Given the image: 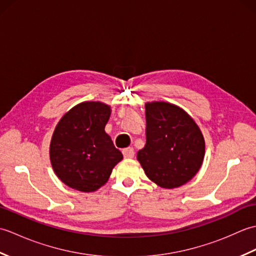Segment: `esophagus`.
<instances>
[{
	"label": "esophagus",
	"mask_w": 256,
	"mask_h": 256,
	"mask_svg": "<svg viewBox=\"0 0 256 256\" xmlns=\"http://www.w3.org/2000/svg\"><path fill=\"white\" fill-rule=\"evenodd\" d=\"M122 153H123V156H124V158H133L134 157V150L132 148H124L123 150H122Z\"/></svg>",
	"instance_id": "obj_1"
}]
</instances>
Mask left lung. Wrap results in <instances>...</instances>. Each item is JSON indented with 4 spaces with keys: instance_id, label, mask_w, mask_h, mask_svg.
<instances>
[{
    "instance_id": "obj_1",
    "label": "left lung",
    "mask_w": 256,
    "mask_h": 256,
    "mask_svg": "<svg viewBox=\"0 0 256 256\" xmlns=\"http://www.w3.org/2000/svg\"><path fill=\"white\" fill-rule=\"evenodd\" d=\"M146 144L138 160L152 182L172 189L188 182L202 165L204 138L189 114L172 103L145 104Z\"/></svg>"
}]
</instances>
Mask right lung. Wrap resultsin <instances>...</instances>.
<instances>
[{
    "instance_id": "right-lung-1",
    "label": "right lung",
    "mask_w": 256,
    "mask_h": 256,
    "mask_svg": "<svg viewBox=\"0 0 256 256\" xmlns=\"http://www.w3.org/2000/svg\"><path fill=\"white\" fill-rule=\"evenodd\" d=\"M111 108L99 101L79 103L56 125L50 140L52 170L68 187L92 192L103 186L123 155L104 128Z\"/></svg>"
}]
</instances>
